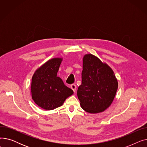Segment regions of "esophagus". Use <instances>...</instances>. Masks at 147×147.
I'll return each mask as SVG.
<instances>
[{
	"label": "esophagus",
	"mask_w": 147,
	"mask_h": 147,
	"mask_svg": "<svg viewBox=\"0 0 147 147\" xmlns=\"http://www.w3.org/2000/svg\"><path fill=\"white\" fill-rule=\"evenodd\" d=\"M70 87H71V89L74 91V92H76V84H72L70 86Z\"/></svg>",
	"instance_id": "1"
}]
</instances>
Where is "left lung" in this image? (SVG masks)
Wrapping results in <instances>:
<instances>
[{"instance_id": "1", "label": "left lung", "mask_w": 147, "mask_h": 147, "mask_svg": "<svg viewBox=\"0 0 147 147\" xmlns=\"http://www.w3.org/2000/svg\"><path fill=\"white\" fill-rule=\"evenodd\" d=\"M117 89L112 68L92 54L84 55L82 84L77 92L82 109L92 114L104 111L112 104Z\"/></svg>"}]
</instances>
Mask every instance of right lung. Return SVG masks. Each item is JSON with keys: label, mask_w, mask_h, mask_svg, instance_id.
Masks as SVG:
<instances>
[{"label": "right lung", "mask_w": 147, "mask_h": 147, "mask_svg": "<svg viewBox=\"0 0 147 147\" xmlns=\"http://www.w3.org/2000/svg\"><path fill=\"white\" fill-rule=\"evenodd\" d=\"M63 58H54L46 62L34 72L31 84V94L36 104L46 110H52L63 104L73 94L57 73Z\"/></svg>", "instance_id": "1"}]
</instances>
